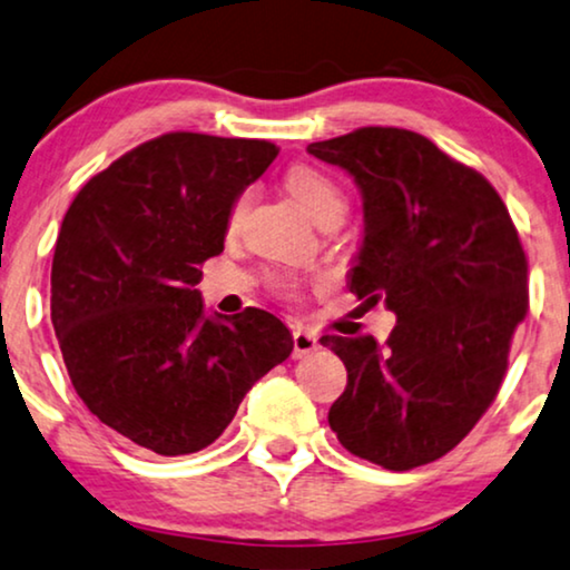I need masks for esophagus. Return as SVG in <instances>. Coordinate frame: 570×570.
<instances>
[{
  "label": "esophagus",
  "instance_id": "1",
  "mask_svg": "<svg viewBox=\"0 0 570 570\" xmlns=\"http://www.w3.org/2000/svg\"><path fill=\"white\" fill-rule=\"evenodd\" d=\"M320 348V337L312 335L306 330H295L293 332V358H306Z\"/></svg>",
  "mask_w": 570,
  "mask_h": 570
}]
</instances>
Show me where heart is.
Instances as JSON below:
<instances>
[{
    "mask_svg": "<svg viewBox=\"0 0 570 570\" xmlns=\"http://www.w3.org/2000/svg\"><path fill=\"white\" fill-rule=\"evenodd\" d=\"M285 188L314 222H320L322 217L335 212L345 214L343 188H340L327 173H322V169L308 165L291 167L285 175ZM243 209H246V196H240L238 202H235L230 217L238 219Z\"/></svg>",
    "mask_w": 570,
    "mask_h": 570,
    "instance_id": "heart-1",
    "label": "heart"
}]
</instances>
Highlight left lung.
Returning <instances> with one entry per match:
<instances>
[{"instance_id": "1", "label": "left lung", "mask_w": 570, "mask_h": 570, "mask_svg": "<svg viewBox=\"0 0 570 570\" xmlns=\"http://www.w3.org/2000/svg\"><path fill=\"white\" fill-rule=\"evenodd\" d=\"M308 154L343 167L364 198L351 293L397 316L384 345L322 337L348 368L332 432L390 471L438 461L490 409L527 316L529 264L511 214L476 169L419 132L358 128Z\"/></svg>"}]
</instances>
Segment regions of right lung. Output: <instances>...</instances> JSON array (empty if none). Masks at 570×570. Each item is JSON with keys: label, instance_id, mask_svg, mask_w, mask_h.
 Wrapping results in <instances>:
<instances>
[{"label": "right lung", "instance_id": "obj_1", "mask_svg": "<svg viewBox=\"0 0 570 570\" xmlns=\"http://www.w3.org/2000/svg\"><path fill=\"white\" fill-rule=\"evenodd\" d=\"M277 154L269 140L167 132L94 175L65 214L51 262L59 351L86 409L132 445H212L291 356L275 314L209 316L196 291L235 202Z\"/></svg>", "mask_w": 570, "mask_h": 570}]
</instances>
